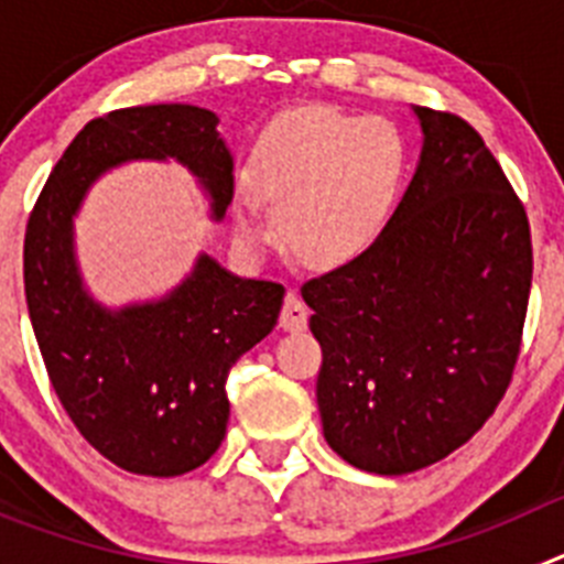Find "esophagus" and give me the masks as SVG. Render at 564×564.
Returning <instances> with one entry per match:
<instances>
[{
    "label": "esophagus",
    "instance_id": "1",
    "mask_svg": "<svg viewBox=\"0 0 564 564\" xmlns=\"http://www.w3.org/2000/svg\"><path fill=\"white\" fill-rule=\"evenodd\" d=\"M307 305L302 302V299L296 296V293H288L285 299V307H282V313H279V325H282V330L288 333H299V330H305L307 327Z\"/></svg>",
    "mask_w": 564,
    "mask_h": 564
}]
</instances>
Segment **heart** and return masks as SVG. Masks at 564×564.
<instances>
[{
    "instance_id": "obj_1",
    "label": "heart",
    "mask_w": 564,
    "mask_h": 564,
    "mask_svg": "<svg viewBox=\"0 0 564 564\" xmlns=\"http://www.w3.org/2000/svg\"><path fill=\"white\" fill-rule=\"evenodd\" d=\"M410 143L390 118L296 107L276 115L231 192L237 234L265 237V200L276 203L279 237L313 268H341L376 246L410 181Z\"/></svg>"
}]
</instances>
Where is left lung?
<instances>
[{
	"label": "left lung",
	"mask_w": 564,
	"mask_h": 564,
	"mask_svg": "<svg viewBox=\"0 0 564 564\" xmlns=\"http://www.w3.org/2000/svg\"><path fill=\"white\" fill-rule=\"evenodd\" d=\"M423 147L370 251L302 285L330 449L410 475L460 449L506 395L534 253L525 208L463 118L415 107Z\"/></svg>",
	"instance_id": "8db88e82"
}]
</instances>
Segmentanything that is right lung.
Listing matches in <instances>:
<instances>
[{"instance_id":"add662e5","label":"right lung","mask_w":564,"mask_h":564,"mask_svg":"<svg viewBox=\"0 0 564 564\" xmlns=\"http://www.w3.org/2000/svg\"><path fill=\"white\" fill-rule=\"evenodd\" d=\"M217 123L192 104L89 121L50 172L24 231V296L50 383L84 441L132 475H186L220 449L228 370L276 327L285 288L234 276L200 253L172 293L109 311L82 282L73 217L107 169L174 158L206 186L212 220H223L234 158Z\"/></svg>"}]
</instances>
